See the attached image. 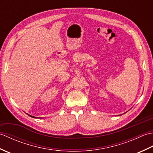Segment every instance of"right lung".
<instances>
[{
  "instance_id": "add662e5",
  "label": "right lung",
  "mask_w": 153,
  "mask_h": 153,
  "mask_svg": "<svg viewBox=\"0 0 153 153\" xmlns=\"http://www.w3.org/2000/svg\"><path fill=\"white\" fill-rule=\"evenodd\" d=\"M29 115V114H28ZM30 116H31V117H32V118H35V117H34V116H30V115H29Z\"/></svg>"
}]
</instances>
